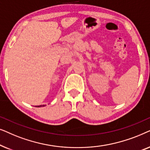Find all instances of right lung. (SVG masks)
Returning a JSON list of instances; mask_svg holds the SVG:
<instances>
[{
  "label": "right lung",
  "instance_id": "obj_1",
  "mask_svg": "<svg viewBox=\"0 0 150 150\" xmlns=\"http://www.w3.org/2000/svg\"><path fill=\"white\" fill-rule=\"evenodd\" d=\"M46 105H40V106H36V107H42V106H45Z\"/></svg>",
  "mask_w": 150,
  "mask_h": 150
}]
</instances>
